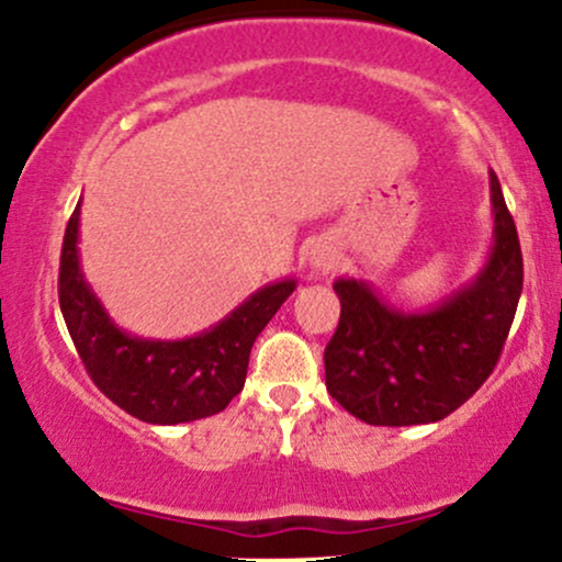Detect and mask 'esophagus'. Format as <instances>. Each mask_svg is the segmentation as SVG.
Wrapping results in <instances>:
<instances>
[{"instance_id": "esophagus-1", "label": "esophagus", "mask_w": 562, "mask_h": 562, "mask_svg": "<svg viewBox=\"0 0 562 562\" xmlns=\"http://www.w3.org/2000/svg\"><path fill=\"white\" fill-rule=\"evenodd\" d=\"M308 261H312V267L317 269V272H330L333 263H335V250L330 245H314L312 248V256H308Z\"/></svg>"}]
</instances>
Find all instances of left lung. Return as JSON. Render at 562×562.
<instances>
[{"instance_id": "obj_1", "label": "left lung", "mask_w": 562, "mask_h": 562, "mask_svg": "<svg viewBox=\"0 0 562 562\" xmlns=\"http://www.w3.org/2000/svg\"><path fill=\"white\" fill-rule=\"evenodd\" d=\"M494 245L470 285L430 312L391 308L362 280L335 282L338 330L325 348L330 396L367 425L436 423L492 375L524 290L518 229L492 171Z\"/></svg>"}]
</instances>
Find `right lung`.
I'll return each mask as SVG.
<instances>
[{
    "label": "right lung",
    "mask_w": 562,
    "mask_h": 562,
    "mask_svg": "<svg viewBox=\"0 0 562 562\" xmlns=\"http://www.w3.org/2000/svg\"><path fill=\"white\" fill-rule=\"evenodd\" d=\"M68 218L60 254V312L92 383L137 420L192 423L222 412L243 391L254 340L295 290L261 288L211 330L184 340H147L113 325L79 267V214Z\"/></svg>",
    "instance_id": "add662e5"
}]
</instances>
